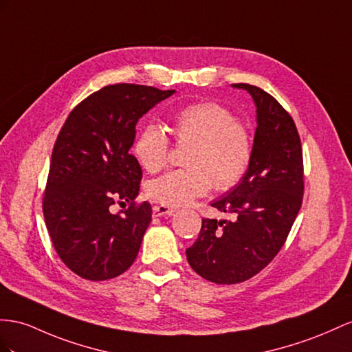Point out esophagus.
<instances>
[{"label": "esophagus", "mask_w": 352, "mask_h": 352, "mask_svg": "<svg viewBox=\"0 0 352 352\" xmlns=\"http://www.w3.org/2000/svg\"><path fill=\"white\" fill-rule=\"evenodd\" d=\"M175 212V208H169L165 205H156L153 206V217H162V215H173Z\"/></svg>", "instance_id": "esophagus-1"}]
</instances>
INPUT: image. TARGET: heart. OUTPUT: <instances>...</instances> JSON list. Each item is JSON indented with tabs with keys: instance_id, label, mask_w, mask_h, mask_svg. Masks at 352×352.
<instances>
[{
	"instance_id": "obj_1",
	"label": "heart",
	"mask_w": 352,
	"mask_h": 352,
	"mask_svg": "<svg viewBox=\"0 0 352 352\" xmlns=\"http://www.w3.org/2000/svg\"><path fill=\"white\" fill-rule=\"evenodd\" d=\"M173 133L178 144L190 146L186 169H175L151 179L147 193L153 201L179 206L202 196L214 184L219 190L235 187L253 157V142L248 131L238 123L228 108L217 102H195L173 117ZM133 155L147 173H157L166 165L169 138L155 123L138 132Z\"/></svg>"
}]
</instances>
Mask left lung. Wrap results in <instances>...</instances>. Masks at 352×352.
<instances>
[{
    "label": "left lung",
    "mask_w": 352,
    "mask_h": 352,
    "mask_svg": "<svg viewBox=\"0 0 352 352\" xmlns=\"http://www.w3.org/2000/svg\"><path fill=\"white\" fill-rule=\"evenodd\" d=\"M253 98L257 113L253 157L244 178L211 206L233 220L202 219L186 250L196 274L215 284H238L265 269L281 250L303 199V156L296 124L263 89L232 85Z\"/></svg>",
    "instance_id": "8db88e82"
}]
</instances>
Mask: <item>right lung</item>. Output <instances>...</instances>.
<instances>
[{
    "mask_svg": "<svg viewBox=\"0 0 352 352\" xmlns=\"http://www.w3.org/2000/svg\"><path fill=\"white\" fill-rule=\"evenodd\" d=\"M175 90L110 85L69 113L52 153L43 212L58 256L74 274L105 281L128 270L151 221L137 204L142 170L129 150L135 126ZM128 201L113 214L114 201Z\"/></svg>",
    "mask_w": 352,
    "mask_h": 352,
    "instance_id": "obj_1",
    "label": "right lung"
}]
</instances>
